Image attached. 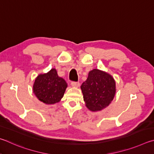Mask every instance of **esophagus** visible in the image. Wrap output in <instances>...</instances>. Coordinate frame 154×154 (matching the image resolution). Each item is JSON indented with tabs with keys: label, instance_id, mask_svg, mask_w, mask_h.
Listing matches in <instances>:
<instances>
[{
	"label": "esophagus",
	"instance_id": "obj_1",
	"mask_svg": "<svg viewBox=\"0 0 154 154\" xmlns=\"http://www.w3.org/2000/svg\"><path fill=\"white\" fill-rule=\"evenodd\" d=\"M71 85L74 87H78L80 86V83L79 82H72Z\"/></svg>",
	"mask_w": 154,
	"mask_h": 154
}]
</instances>
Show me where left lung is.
<instances>
[{
    "mask_svg": "<svg viewBox=\"0 0 154 154\" xmlns=\"http://www.w3.org/2000/svg\"><path fill=\"white\" fill-rule=\"evenodd\" d=\"M83 98L91 111L106 108L112 101L116 93V82L111 75L97 69L88 73L87 80L81 85Z\"/></svg>",
    "mask_w": 154,
    "mask_h": 154,
    "instance_id": "1",
    "label": "left lung"
}]
</instances>
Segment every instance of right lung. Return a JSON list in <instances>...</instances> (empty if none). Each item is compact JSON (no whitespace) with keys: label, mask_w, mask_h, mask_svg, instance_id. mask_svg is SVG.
I'll return each instance as SVG.
<instances>
[{"label":"right lung","mask_w":154,"mask_h":154,"mask_svg":"<svg viewBox=\"0 0 154 154\" xmlns=\"http://www.w3.org/2000/svg\"><path fill=\"white\" fill-rule=\"evenodd\" d=\"M67 87L65 80L59 76L55 68H52L46 74L38 75L33 85V92L40 101L51 105L60 101Z\"/></svg>","instance_id":"right-lung-1"}]
</instances>
